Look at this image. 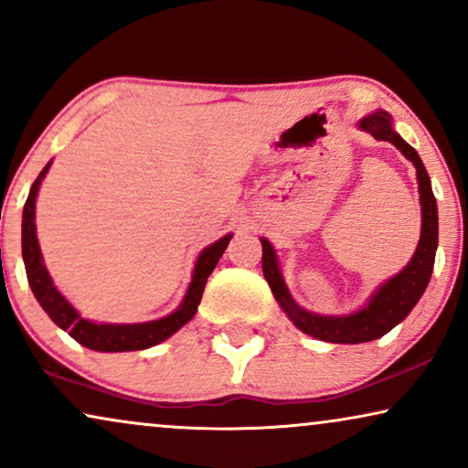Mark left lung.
I'll list each match as a JSON object with an SVG mask.
<instances>
[{"mask_svg":"<svg viewBox=\"0 0 468 468\" xmlns=\"http://www.w3.org/2000/svg\"><path fill=\"white\" fill-rule=\"evenodd\" d=\"M357 127L362 132L370 133L377 140H386L392 143L409 162L415 165V175H418V191H420V204H421V232L420 242L415 249L413 258L409 264L402 268L399 274L388 279L373 292L368 303L354 313L347 315H319V313L306 311L300 306L296 300L292 298L290 290H287L283 274L279 268V258L271 240L260 239L261 242V271L271 285L272 296L277 298L281 309L285 315L292 319V324L304 335L325 343H368L375 338H381L388 335L394 325H399L405 319L421 293L426 292L428 281L432 277L434 255H437L439 247V213H437V200H434L431 176L421 164L418 151L411 144L396 133L392 125V117L386 111H375L368 117L357 121Z\"/></svg>","mask_w":468,"mask_h":468,"instance_id":"left-lung-1","label":"left lung"}]
</instances>
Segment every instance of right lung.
I'll return each mask as SVG.
<instances>
[{
  "label": "right lung",
  "mask_w": 468,
  "mask_h": 468,
  "mask_svg": "<svg viewBox=\"0 0 468 468\" xmlns=\"http://www.w3.org/2000/svg\"><path fill=\"white\" fill-rule=\"evenodd\" d=\"M48 162L44 165L40 175L31 185L27 202L23 208V261H25V272H27V281L31 292L47 315L59 325L61 330H66L76 343H80L82 347L93 349V351H138V349H149L155 345L164 343L165 338H170L176 330H181L191 317L196 315L197 304L202 300L204 285L210 272L215 271L217 261L228 249V242L232 239V234H226L213 245L204 247L200 255H197L194 274H191V283L185 292V296L178 304L176 311H172L170 315L162 319H153V322L143 324H98L91 319H85L72 304L68 303V298L57 290L53 279L44 266V258L37 245L36 236V197L40 191V185L47 176L50 168Z\"/></svg>",
  "instance_id": "add662e5"
}]
</instances>
